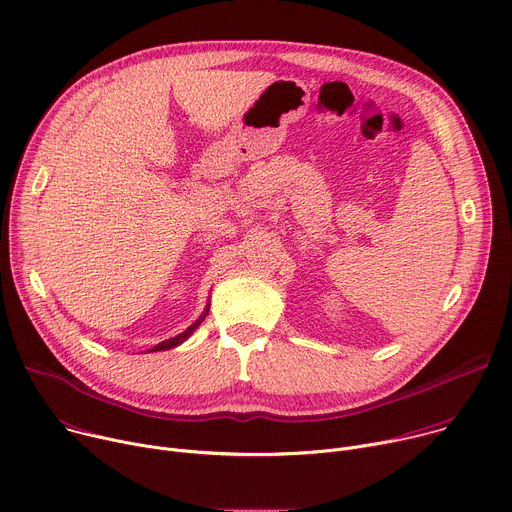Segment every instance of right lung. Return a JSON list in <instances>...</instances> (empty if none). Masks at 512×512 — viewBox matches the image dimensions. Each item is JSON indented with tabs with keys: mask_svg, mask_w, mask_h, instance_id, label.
Here are the masks:
<instances>
[{
	"mask_svg": "<svg viewBox=\"0 0 512 512\" xmlns=\"http://www.w3.org/2000/svg\"><path fill=\"white\" fill-rule=\"evenodd\" d=\"M206 312H208V310H206ZM204 316H206V314H204ZM204 316H202V318H200L198 322H194V324H192V327H190L188 331H183L181 335H177V337H173V339H169V341H163V343H159V345H157V347H153L151 351H165V349H171V347H175V345L183 343L185 339H188V337H190V335L194 333V329H196V327H198V324H200V322L204 320Z\"/></svg>",
	"mask_w": 512,
	"mask_h": 512,
	"instance_id": "right-lung-1",
	"label": "right lung"
}]
</instances>
